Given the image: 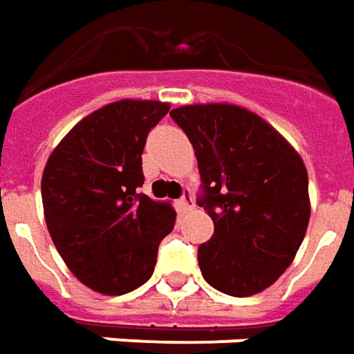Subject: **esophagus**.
<instances>
[{
  "instance_id": "34e87169",
  "label": "esophagus",
  "mask_w": 354,
  "mask_h": 354,
  "mask_svg": "<svg viewBox=\"0 0 354 354\" xmlns=\"http://www.w3.org/2000/svg\"><path fill=\"white\" fill-rule=\"evenodd\" d=\"M179 206H181L183 212H189V209L194 208V202H192V194L189 191L185 192L181 196V201H179Z\"/></svg>"
}]
</instances>
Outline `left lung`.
<instances>
[{"label": "left lung", "mask_w": 354, "mask_h": 354, "mask_svg": "<svg viewBox=\"0 0 354 354\" xmlns=\"http://www.w3.org/2000/svg\"><path fill=\"white\" fill-rule=\"evenodd\" d=\"M169 115L198 160V206L214 235L198 266L214 289L250 297L291 266L310 219L303 158L260 115L233 104H192Z\"/></svg>", "instance_id": "1"}]
</instances>
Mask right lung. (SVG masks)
I'll return each instance as SVG.
<instances>
[{
    "label": "right lung",
    "mask_w": 354,
    "mask_h": 354,
    "mask_svg": "<svg viewBox=\"0 0 354 354\" xmlns=\"http://www.w3.org/2000/svg\"><path fill=\"white\" fill-rule=\"evenodd\" d=\"M169 104L119 100L92 111L53 148L44 167L46 225L80 283L125 295L150 279L158 247L175 225L169 202L140 192L146 136Z\"/></svg>",
    "instance_id": "right-lung-1"
}]
</instances>
